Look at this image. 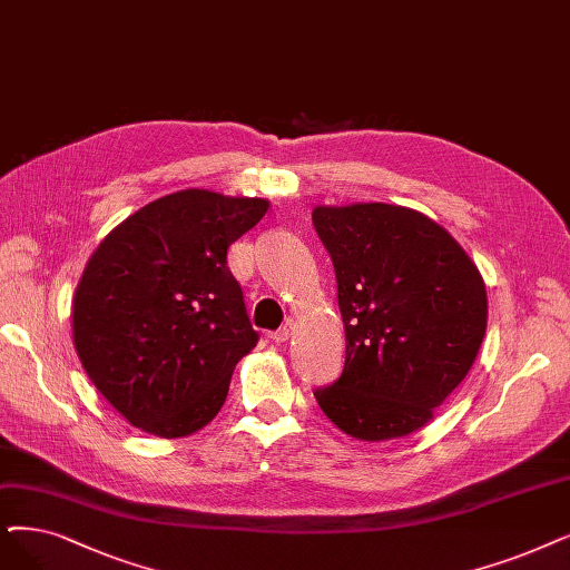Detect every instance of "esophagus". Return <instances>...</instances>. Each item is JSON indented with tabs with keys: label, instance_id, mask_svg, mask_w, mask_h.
I'll use <instances>...</instances> for the list:
<instances>
[{
	"label": "esophagus",
	"instance_id": "34e87169",
	"mask_svg": "<svg viewBox=\"0 0 570 570\" xmlns=\"http://www.w3.org/2000/svg\"><path fill=\"white\" fill-rule=\"evenodd\" d=\"M292 334H294V323L289 321V323H285L278 332H273V334H271V338L276 341V344H285V341H289V338H292Z\"/></svg>",
	"mask_w": 570,
	"mask_h": 570
}]
</instances>
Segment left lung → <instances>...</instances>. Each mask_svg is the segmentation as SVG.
I'll return each mask as SVG.
<instances>
[{
  "mask_svg": "<svg viewBox=\"0 0 570 570\" xmlns=\"http://www.w3.org/2000/svg\"><path fill=\"white\" fill-rule=\"evenodd\" d=\"M346 330L344 374L313 395L364 442L421 430L468 376L487 332L480 268L444 226L389 203L315 206Z\"/></svg>",
  "mask_w": 570,
  "mask_h": 570,
  "instance_id": "8db88e82",
  "label": "left lung"
}]
</instances>
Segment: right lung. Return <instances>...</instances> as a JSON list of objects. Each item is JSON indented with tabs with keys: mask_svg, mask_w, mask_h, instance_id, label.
Segmentation results:
<instances>
[{
	"mask_svg": "<svg viewBox=\"0 0 570 570\" xmlns=\"http://www.w3.org/2000/svg\"><path fill=\"white\" fill-rule=\"evenodd\" d=\"M266 210V198L175 191L90 255L72 299L75 348L130 425L175 440L217 416L236 362L259 338L226 249Z\"/></svg>",
	"mask_w": 570,
	"mask_h": 570,
	"instance_id": "right-lung-1",
	"label": "right lung"
}]
</instances>
